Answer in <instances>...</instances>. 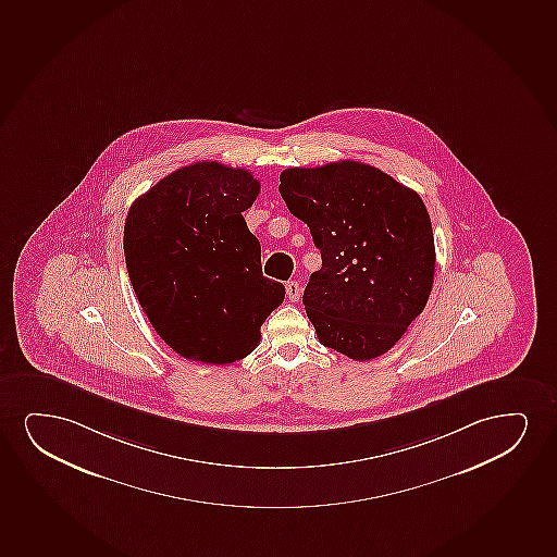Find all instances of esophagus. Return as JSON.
I'll return each instance as SVG.
<instances>
[{
  "label": "esophagus",
  "instance_id": "esophagus-1",
  "mask_svg": "<svg viewBox=\"0 0 557 557\" xmlns=\"http://www.w3.org/2000/svg\"><path fill=\"white\" fill-rule=\"evenodd\" d=\"M287 297H289L290 302H298L300 300V295H302V287H300V283L297 280H293V282H287Z\"/></svg>",
  "mask_w": 557,
  "mask_h": 557
}]
</instances>
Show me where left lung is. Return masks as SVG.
<instances>
[{"label":"left lung","mask_w":557,"mask_h":557,"mask_svg":"<svg viewBox=\"0 0 557 557\" xmlns=\"http://www.w3.org/2000/svg\"><path fill=\"white\" fill-rule=\"evenodd\" d=\"M280 193L310 226L321 270L304 308L323 346L354 361L389 351L425 308L434 277V238L412 188L357 160L289 168Z\"/></svg>","instance_id":"1"}]
</instances>
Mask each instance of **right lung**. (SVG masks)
Returning a JSON list of instances; mask_svg holds the SVG:
<instances>
[{
  "instance_id": "right-lung-1",
  "label": "right lung",
  "mask_w": 557,
  "mask_h": 557,
  "mask_svg": "<svg viewBox=\"0 0 557 557\" xmlns=\"http://www.w3.org/2000/svg\"><path fill=\"white\" fill-rule=\"evenodd\" d=\"M244 168L195 162L132 203L124 259L160 338L190 361L228 364L253 351L285 287L260 267L244 211L259 196Z\"/></svg>"
}]
</instances>
